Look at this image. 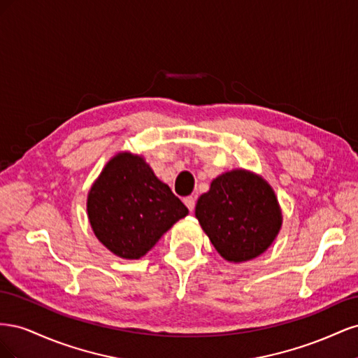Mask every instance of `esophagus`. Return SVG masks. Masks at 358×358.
Instances as JSON below:
<instances>
[{
    "label": "esophagus",
    "instance_id": "34e87169",
    "mask_svg": "<svg viewBox=\"0 0 358 358\" xmlns=\"http://www.w3.org/2000/svg\"><path fill=\"white\" fill-rule=\"evenodd\" d=\"M183 203H185V206H187V208L189 209V212H192V210H194V208H196V199L191 197V196L183 199Z\"/></svg>",
    "mask_w": 358,
    "mask_h": 358
}]
</instances>
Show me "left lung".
Returning <instances> with one entry per match:
<instances>
[{"instance_id":"1","label":"left lung","mask_w":358,"mask_h":358,"mask_svg":"<svg viewBox=\"0 0 358 358\" xmlns=\"http://www.w3.org/2000/svg\"><path fill=\"white\" fill-rule=\"evenodd\" d=\"M196 218L218 254L230 263L257 258L282 227L273 188L254 171L233 169L216 176L196 204Z\"/></svg>"}]
</instances>
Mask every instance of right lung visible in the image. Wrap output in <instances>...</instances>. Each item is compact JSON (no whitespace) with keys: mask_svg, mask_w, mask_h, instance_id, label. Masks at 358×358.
<instances>
[{"mask_svg":"<svg viewBox=\"0 0 358 358\" xmlns=\"http://www.w3.org/2000/svg\"><path fill=\"white\" fill-rule=\"evenodd\" d=\"M96 239L124 259L146 255L161 236L188 215L187 206L161 182L140 154L113 155L86 199Z\"/></svg>","mask_w":358,"mask_h":358,"instance_id":"1","label":"right lung"}]
</instances>
